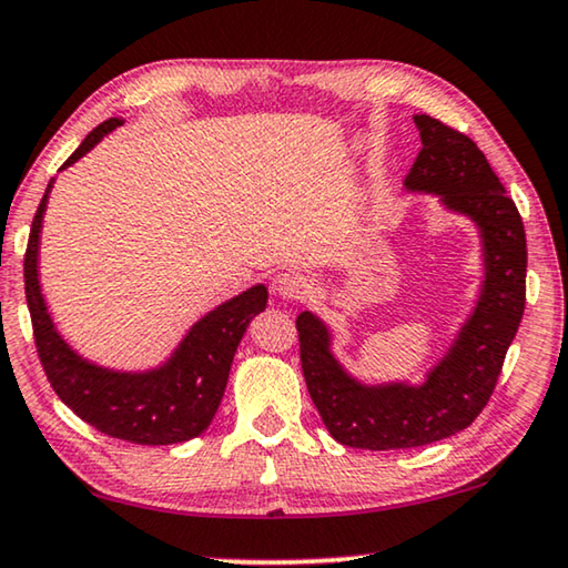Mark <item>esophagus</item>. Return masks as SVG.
I'll use <instances>...</instances> for the list:
<instances>
[{"label": "esophagus", "instance_id": "obj_1", "mask_svg": "<svg viewBox=\"0 0 568 568\" xmlns=\"http://www.w3.org/2000/svg\"><path fill=\"white\" fill-rule=\"evenodd\" d=\"M273 291L285 301H305V295L311 293V283L303 273H295V270H287V273L277 275L273 281Z\"/></svg>", "mask_w": 568, "mask_h": 568}]
</instances>
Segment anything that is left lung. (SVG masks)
Listing matches in <instances>:
<instances>
[{"label":"left lung","mask_w":568,"mask_h":568,"mask_svg":"<svg viewBox=\"0 0 568 568\" xmlns=\"http://www.w3.org/2000/svg\"><path fill=\"white\" fill-rule=\"evenodd\" d=\"M422 151L404 192L432 194L443 210L475 224L483 283L470 316L425 379L364 382L333 354V331L303 311L301 364L311 399L336 443L358 449H407L453 437L488 404L526 305L524 220L473 139L429 115H414Z\"/></svg>","instance_id":"8db88e82"}]
</instances>
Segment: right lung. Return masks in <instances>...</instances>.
Wrapping results in <instances>:
<instances>
[{
    "instance_id": "1",
    "label": "right lung",
    "mask_w": 568,
    "mask_h": 568,
    "mask_svg": "<svg viewBox=\"0 0 568 568\" xmlns=\"http://www.w3.org/2000/svg\"><path fill=\"white\" fill-rule=\"evenodd\" d=\"M119 125L123 119H108L90 131L60 171L73 166ZM52 184L55 179L44 189L24 255L27 308L52 389L80 419L125 443L176 445L200 437L220 409L232 358L250 321L265 311L267 287L252 285L204 313L156 366L113 368L90 362L62 338L40 285V235Z\"/></svg>"
}]
</instances>
